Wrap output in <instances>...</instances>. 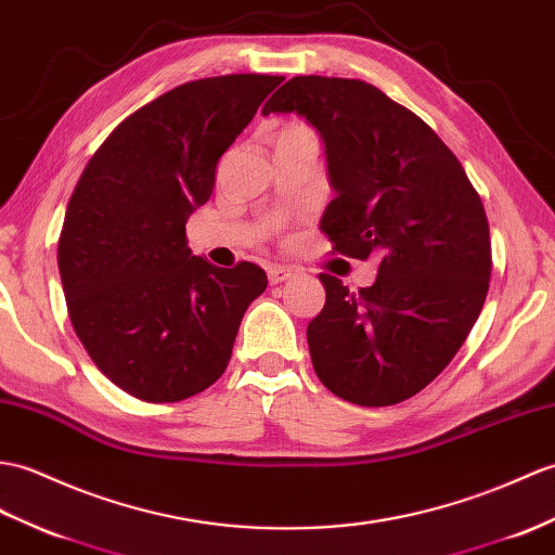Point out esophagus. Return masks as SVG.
Returning a JSON list of instances; mask_svg holds the SVG:
<instances>
[{
    "mask_svg": "<svg viewBox=\"0 0 555 555\" xmlns=\"http://www.w3.org/2000/svg\"><path fill=\"white\" fill-rule=\"evenodd\" d=\"M267 276H269V283H272V286H276V283L291 281L295 276V272H293L291 267H269Z\"/></svg>",
    "mask_w": 555,
    "mask_h": 555,
    "instance_id": "34e87169",
    "label": "esophagus"
}]
</instances>
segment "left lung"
Wrapping results in <instances>:
<instances>
[{"label": "left lung", "mask_w": 555, "mask_h": 555, "mask_svg": "<svg viewBox=\"0 0 555 555\" xmlns=\"http://www.w3.org/2000/svg\"><path fill=\"white\" fill-rule=\"evenodd\" d=\"M269 113L302 115L324 141L336 198L319 227L333 250L380 260L359 293L319 276L326 305L307 326L317 376L359 406L404 402L452 362L485 305L492 243L478 191L416 113L369 82L298 75Z\"/></svg>", "instance_id": "8db88e82"}]
</instances>
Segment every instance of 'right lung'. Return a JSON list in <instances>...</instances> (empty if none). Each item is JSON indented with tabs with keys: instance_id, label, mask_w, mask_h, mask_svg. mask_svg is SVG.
Returning <instances> with one entry per match:
<instances>
[{
	"instance_id": "right-lung-1",
	"label": "right lung",
	"mask_w": 555,
	"mask_h": 555,
	"mask_svg": "<svg viewBox=\"0 0 555 555\" xmlns=\"http://www.w3.org/2000/svg\"><path fill=\"white\" fill-rule=\"evenodd\" d=\"M279 75L179 85L122 120L68 201L59 272L77 338L103 376L144 402H179L222 376L248 305L253 262L219 269L186 246L215 167Z\"/></svg>"
}]
</instances>
